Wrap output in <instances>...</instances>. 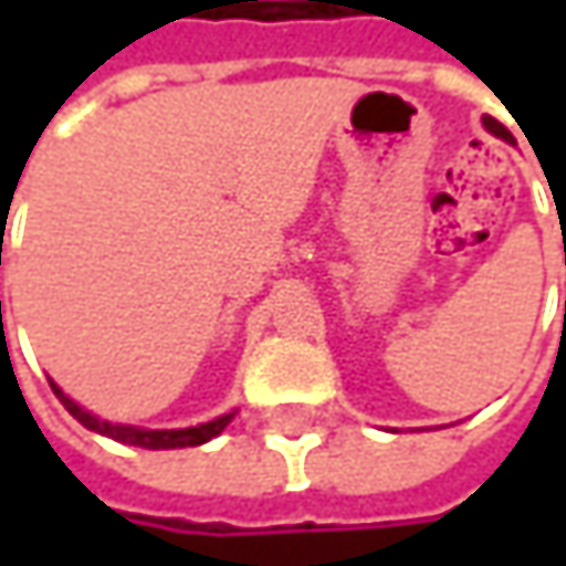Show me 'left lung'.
<instances>
[{"instance_id":"1","label":"left lung","mask_w":566,"mask_h":566,"mask_svg":"<svg viewBox=\"0 0 566 566\" xmlns=\"http://www.w3.org/2000/svg\"><path fill=\"white\" fill-rule=\"evenodd\" d=\"M485 127H489L492 134H499V137H509V134H505V127H502V124H499L495 117H485Z\"/></svg>"}]
</instances>
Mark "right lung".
I'll list each match as a JSON object with an SVG mask.
<instances>
[{
	"label": "right lung",
	"mask_w": 566,
	"mask_h": 566,
	"mask_svg": "<svg viewBox=\"0 0 566 566\" xmlns=\"http://www.w3.org/2000/svg\"><path fill=\"white\" fill-rule=\"evenodd\" d=\"M52 390H55L57 399L64 402V409H67L81 426H87V429H94V432H101V436H111V439H117V442H127V446H140V449H186V446H202V442H209L212 436H219V432L232 422V416H235V412H226V416H219V419H212V422L189 426V429H137V426L104 422V419L84 412L74 399H67V396L61 394L55 384H52Z\"/></svg>",
	"instance_id": "add662e5"
}]
</instances>
